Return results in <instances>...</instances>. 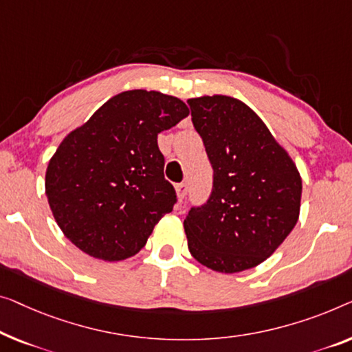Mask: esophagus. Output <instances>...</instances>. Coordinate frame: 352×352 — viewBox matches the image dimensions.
Returning a JSON list of instances; mask_svg holds the SVG:
<instances>
[{"label": "esophagus", "mask_w": 352, "mask_h": 352, "mask_svg": "<svg viewBox=\"0 0 352 352\" xmlns=\"http://www.w3.org/2000/svg\"><path fill=\"white\" fill-rule=\"evenodd\" d=\"M175 191H177L178 201H183V199H185L186 194H188V185H186V183H178V185L175 186Z\"/></svg>", "instance_id": "esophagus-1"}]
</instances>
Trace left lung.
I'll return each mask as SVG.
<instances>
[{"mask_svg":"<svg viewBox=\"0 0 352 352\" xmlns=\"http://www.w3.org/2000/svg\"><path fill=\"white\" fill-rule=\"evenodd\" d=\"M192 124L213 167L207 204L185 226L192 258L214 272L237 274L275 253L300 213L302 178L289 153L239 99H188Z\"/></svg>","mask_w":352,"mask_h":352,"instance_id":"obj_1","label":"left lung"}]
</instances>
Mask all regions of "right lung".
I'll return each mask as SVG.
<instances>
[{
  "instance_id": "right-lung-1",
  "label": "right lung",
  "mask_w": 352,
  "mask_h": 352,
  "mask_svg": "<svg viewBox=\"0 0 352 352\" xmlns=\"http://www.w3.org/2000/svg\"><path fill=\"white\" fill-rule=\"evenodd\" d=\"M188 115L175 96L129 90L63 139L47 166L45 196L56 224L78 250L115 262L144 248L177 202L164 178L158 134Z\"/></svg>"
}]
</instances>
